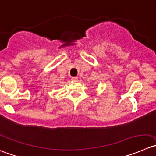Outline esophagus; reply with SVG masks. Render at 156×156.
I'll return each mask as SVG.
<instances>
[{
    "instance_id": "34e87169",
    "label": "esophagus",
    "mask_w": 156,
    "mask_h": 156,
    "mask_svg": "<svg viewBox=\"0 0 156 156\" xmlns=\"http://www.w3.org/2000/svg\"><path fill=\"white\" fill-rule=\"evenodd\" d=\"M78 80V77H72L71 78V81H77Z\"/></svg>"
}]
</instances>
